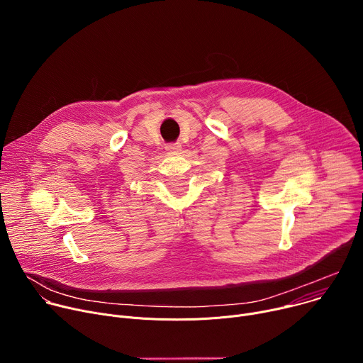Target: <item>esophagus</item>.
<instances>
[{"mask_svg":"<svg viewBox=\"0 0 363 363\" xmlns=\"http://www.w3.org/2000/svg\"><path fill=\"white\" fill-rule=\"evenodd\" d=\"M165 149H167L168 152H178V150H181V145H179L178 142H174V143H168V145L165 146Z\"/></svg>","mask_w":363,"mask_h":363,"instance_id":"1","label":"esophagus"}]
</instances>
